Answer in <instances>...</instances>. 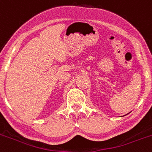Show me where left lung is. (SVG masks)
Wrapping results in <instances>:
<instances>
[{
  "label": "left lung",
  "mask_w": 152,
  "mask_h": 152,
  "mask_svg": "<svg viewBox=\"0 0 152 152\" xmlns=\"http://www.w3.org/2000/svg\"><path fill=\"white\" fill-rule=\"evenodd\" d=\"M127 115H128V114H127Z\"/></svg>",
  "instance_id": "left-lung-1"
}]
</instances>
